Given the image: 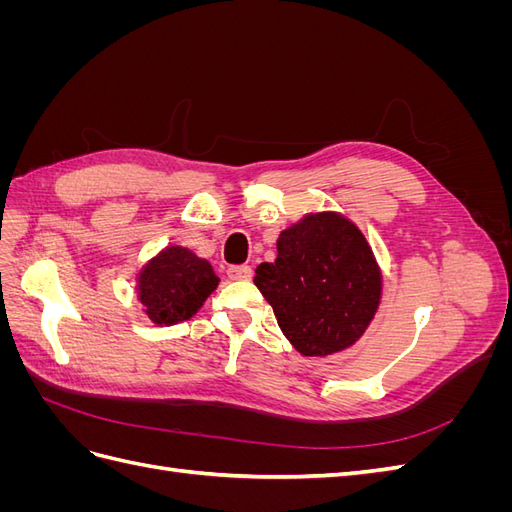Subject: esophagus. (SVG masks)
Here are the masks:
<instances>
[{"mask_svg": "<svg viewBox=\"0 0 512 512\" xmlns=\"http://www.w3.org/2000/svg\"><path fill=\"white\" fill-rule=\"evenodd\" d=\"M226 275H228V280H235V282H247V280H252V267H247V265H235V267H228Z\"/></svg>", "mask_w": 512, "mask_h": 512, "instance_id": "34e87169", "label": "esophagus"}]
</instances>
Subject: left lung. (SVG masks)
Masks as SVG:
<instances>
[{
	"label": "left lung",
	"instance_id": "8db88e82",
	"mask_svg": "<svg viewBox=\"0 0 512 512\" xmlns=\"http://www.w3.org/2000/svg\"><path fill=\"white\" fill-rule=\"evenodd\" d=\"M256 288L288 342L303 356L346 350L374 318L382 277L363 232L339 213H309L277 239Z\"/></svg>",
	"mask_w": 512,
	"mask_h": 512
}]
</instances>
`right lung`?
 <instances>
[{
	"mask_svg": "<svg viewBox=\"0 0 512 512\" xmlns=\"http://www.w3.org/2000/svg\"><path fill=\"white\" fill-rule=\"evenodd\" d=\"M218 275L188 247L170 245L138 273V301L153 324H177L192 318L218 288Z\"/></svg>",
	"mask_w": 512,
	"mask_h": 512,
	"instance_id": "right-lung-1",
	"label": "right lung"
}]
</instances>
